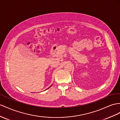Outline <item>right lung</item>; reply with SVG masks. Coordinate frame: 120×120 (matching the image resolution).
<instances>
[{"label":"right lung","mask_w":120,"mask_h":120,"mask_svg":"<svg viewBox=\"0 0 120 120\" xmlns=\"http://www.w3.org/2000/svg\"><path fill=\"white\" fill-rule=\"evenodd\" d=\"M51 87V86H50V87ZM50 87H49V88H50Z\"/></svg>","instance_id":"right-lung-1"}]
</instances>
